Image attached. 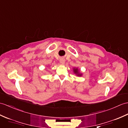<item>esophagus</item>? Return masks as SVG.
<instances>
[{
    "label": "esophagus",
    "instance_id": "obj_1",
    "mask_svg": "<svg viewBox=\"0 0 128 128\" xmlns=\"http://www.w3.org/2000/svg\"><path fill=\"white\" fill-rule=\"evenodd\" d=\"M65 60L64 58H61L60 59V63L61 64L64 65L65 64Z\"/></svg>",
    "mask_w": 128,
    "mask_h": 128
}]
</instances>
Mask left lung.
I'll return each mask as SVG.
<instances>
[{
  "instance_id": "1",
  "label": "left lung",
  "mask_w": 128,
  "mask_h": 128,
  "mask_svg": "<svg viewBox=\"0 0 128 128\" xmlns=\"http://www.w3.org/2000/svg\"><path fill=\"white\" fill-rule=\"evenodd\" d=\"M73 72L76 76H80V77L82 76V74L80 72V70H78V68H73Z\"/></svg>"
}]
</instances>
